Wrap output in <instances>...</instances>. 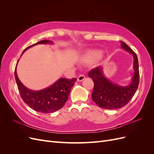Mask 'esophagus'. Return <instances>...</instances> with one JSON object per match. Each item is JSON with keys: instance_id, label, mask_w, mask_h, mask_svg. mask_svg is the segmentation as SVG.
<instances>
[{"instance_id": "obj_1", "label": "esophagus", "mask_w": 154, "mask_h": 154, "mask_svg": "<svg viewBox=\"0 0 154 154\" xmlns=\"http://www.w3.org/2000/svg\"><path fill=\"white\" fill-rule=\"evenodd\" d=\"M85 78V76L83 75V74H81V75H80L78 77L77 80H78V82H82L84 80Z\"/></svg>"}]
</instances>
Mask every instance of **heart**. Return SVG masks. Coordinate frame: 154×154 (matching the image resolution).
Wrapping results in <instances>:
<instances>
[{
  "mask_svg": "<svg viewBox=\"0 0 154 154\" xmlns=\"http://www.w3.org/2000/svg\"><path fill=\"white\" fill-rule=\"evenodd\" d=\"M101 52L99 51H90L84 55V57H83V60L85 62H90L98 58Z\"/></svg>",
  "mask_w": 154,
  "mask_h": 154,
  "instance_id": "heart-1",
  "label": "heart"
}]
</instances>
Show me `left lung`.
<instances>
[{"label": "left lung", "instance_id": "1", "mask_svg": "<svg viewBox=\"0 0 154 154\" xmlns=\"http://www.w3.org/2000/svg\"><path fill=\"white\" fill-rule=\"evenodd\" d=\"M121 47L131 53L134 57V74L129 85L120 86L111 82L104 76L101 67L92 69L88 74V76L92 78L94 84L92 99L97 105L105 109H118L125 106L132 98L139 85V72L137 55L124 42L121 41Z\"/></svg>", "mask_w": 154, "mask_h": 154}]
</instances>
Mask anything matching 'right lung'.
Returning a JSON list of instances; mask_svg holds the SVG:
<instances>
[{
	"mask_svg": "<svg viewBox=\"0 0 154 154\" xmlns=\"http://www.w3.org/2000/svg\"><path fill=\"white\" fill-rule=\"evenodd\" d=\"M46 44H52V42L48 40H41L26 48L22 54L26 49L32 46ZM16 69L17 66L15 70V77L22 99L30 108L41 113H53L62 109L67 101L71 88L76 81L75 78H72L71 80L62 78L58 80L52 85L44 89L32 91L26 87L21 83L17 76Z\"/></svg>",
	"mask_w": 154,
	"mask_h": 154,
	"instance_id": "obj_1",
	"label": "right lung"
}]
</instances>
